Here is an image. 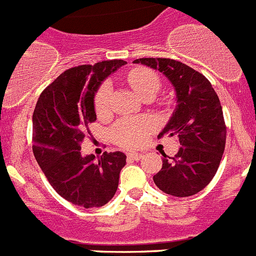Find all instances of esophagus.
I'll use <instances>...</instances> for the list:
<instances>
[{
    "instance_id": "esophagus-1",
    "label": "esophagus",
    "mask_w": 256,
    "mask_h": 256,
    "mask_svg": "<svg viewBox=\"0 0 256 256\" xmlns=\"http://www.w3.org/2000/svg\"><path fill=\"white\" fill-rule=\"evenodd\" d=\"M128 158H130V159H132V160H134V162H138V160H141L142 158H144V155H142V154H138V152H130L128 154Z\"/></svg>"
}]
</instances>
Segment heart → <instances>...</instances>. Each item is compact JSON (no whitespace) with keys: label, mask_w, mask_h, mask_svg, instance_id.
Segmentation results:
<instances>
[{"label":"heart","mask_w":256,"mask_h":256,"mask_svg":"<svg viewBox=\"0 0 256 256\" xmlns=\"http://www.w3.org/2000/svg\"><path fill=\"white\" fill-rule=\"evenodd\" d=\"M126 80L142 98L155 97V94L159 92L160 78L152 70L146 68L132 69L126 76ZM110 94H112V86L108 82L102 83L97 90L94 105L98 115H104L108 112ZM155 120L148 116L126 118L115 123V126H112V138L122 148H140L146 142L148 134L155 130Z\"/></svg>","instance_id":"1"}]
</instances>
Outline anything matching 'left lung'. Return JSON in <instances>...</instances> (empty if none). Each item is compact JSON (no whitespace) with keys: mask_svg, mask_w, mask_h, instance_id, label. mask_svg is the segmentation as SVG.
<instances>
[{"mask_svg":"<svg viewBox=\"0 0 256 256\" xmlns=\"http://www.w3.org/2000/svg\"><path fill=\"white\" fill-rule=\"evenodd\" d=\"M133 62L162 72L177 92V108L159 137L176 136L180 148L173 158L162 152L154 182L168 195H195L214 178L224 152L227 126L218 94L202 74L180 61L142 58Z\"/></svg>","mask_w":256,"mask_h":256,"instance_id":"1","label":"left lung"}]
</instances>
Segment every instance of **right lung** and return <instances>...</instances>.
Wrapping results in <instances>:
<instances>
[{
  "instance_id": "add662e5",
  "label": "right lung",
  "mask_w": 256,
  "mask_h": 256,
  "mask_svg": "<svg viewBox=\"0 0 256 256\" xmlns=\"http://www.w3.org/2000/svg\"><path fill=\"white\" fill-rule=\"evenodd\" d=\"M124 60L70 68L44 90L33 112V154L50 184L72 204L100 208L118 190L126 156L120 151L83 156L80 142L94 123V94Z\"/></svg>"
}]
</instances>
